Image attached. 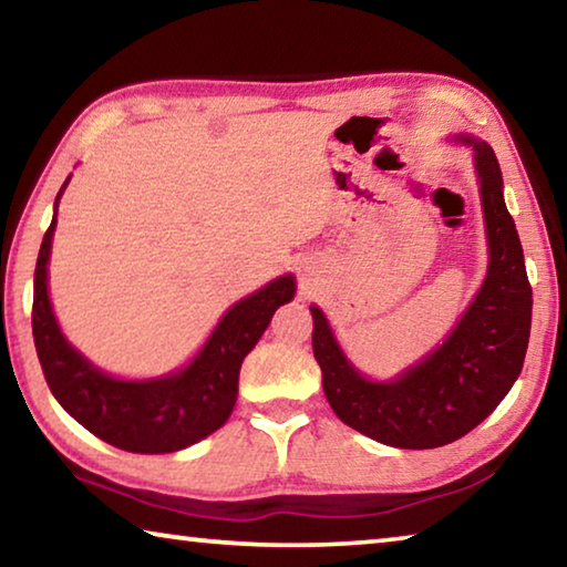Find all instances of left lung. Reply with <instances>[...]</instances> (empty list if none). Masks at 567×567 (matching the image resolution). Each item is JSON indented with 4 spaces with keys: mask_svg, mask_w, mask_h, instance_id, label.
Here are the masks:
<instances>
[{
    "mask_svg": "<svg viewBox=\"0 0 567 567\" xmlns=\"http://www.w3.org/2000/svg\"><path fill=\"white\" fill-rule=\"evenodd\" d=\"M457 140L475 152L491 262L483 287L447 340L400 378L375 382L354 370L320 307H310L324 398L344 425L382 445L427 450L467 435L511 392L530 340L533 290L520 237L503 199L501 165L487 142Z\"/></svg>",
    "mask_w": 567,
    "mask_h": 567,
    "instance_id": "8db88e82",
    "label": "left lung"
}]
</instances>
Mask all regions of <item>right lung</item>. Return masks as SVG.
<instances>
[{
    "instance_id": "add662e5",
    "label": "right lung",
    "mask_w": 567,
    "mask_h": 567,
    "mask_svg": "<svg viewBox=\"0 0 567 567\" xmlns=\"http://www.w3.org/2000/svg\"><path fill=\"white\" fill-rule=\"evenodd\" d=\"M56 203L37 257L32 305L37 358L56 402L92 435L127 453H175L213 435L235 408L239 368L247 352L262 338L277 307L295 297V277H277L229 307L205 348L179 372L155 380L112 378L66 342L52 312L47 262L56 227Z\"/></svg>"
}]
</instances>
